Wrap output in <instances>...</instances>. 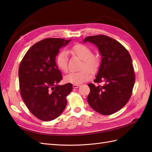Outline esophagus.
<instances>
[{
  "label": "esophagus",
  "instance_id": "esophagus-1",
  "mask_svg": "<svg viewBox=\"0 0 152 152\" xmlns=\"http://www.w3.org/2000/svg\"><path fill=\"white\" fill-rule=\"evenodd\" d=\"M79 86H80L79 85H73V88H79Z\"/></svg>",
  "mask_w": 152,
  "mask_h": 152
}]
</instances>
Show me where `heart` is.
Masks as SVG:
<instances>
[{
  "instance_id": "heart-1",
  "label": "heart",
  "mask_w": 152,
  "mask_h": 152,
  "mask_svg": "<svg viewBox=\"0 0 152 152\" xmlns=\"http://www.w3.org/2000/svg\"><path fill=\"white\" fill-rule=\"evenodd\" d=\"M71 52L83 60L80 72H71L64 77V80L67 83L73 85H80L91 78V72L95 73L99 67V59L97 56L92 55L91 49L83 44H76L71 49ZM68 55L66 50L60 51L56 57V63L58 68L64 72H67ZM87 69H85L84 68Z\"/></svg>"
}]
</instances>
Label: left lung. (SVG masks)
<instances>
[{
    "mask_svg": "<svg viewBox=\"0 0 152 152\" xmlns=\"http://www.w3.org/2000/svg\"><path fill=\"white\" fill-rule=\"evenodd\" d=\"M87 42L98 48L102 56L94 82L104 83L103 86L88 84V103L96 112L110 115L123 108L131 97L135 81L132 59L120 43L109 36H91L83 42Z\"/></svg>",
    "mask_w": 152,
    "mask_h": 152,
    "instance_id": "obj_1",
    "label": "left lung"
}]
</instances>
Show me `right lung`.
<instances>
[{
	"label": "right lung",
	"instance_id": "right-lung-1",
	"mask_svg": "<svg viewBox=\"0 0 152 152\" xmlns=\"http://www.w3.org/2000/svg\"><path fill=\"white\" fill-rule=\"evenodd\" d=\"M72 39L47 38L37 42L23 57L19 67L20 92L28 110L43 121L58 117L67 104L72 85H60L62 73L56 64L60 49Z\"/></svg>",
	"mask_w": 152,
	"mask_h": 152
}]
</instances>
